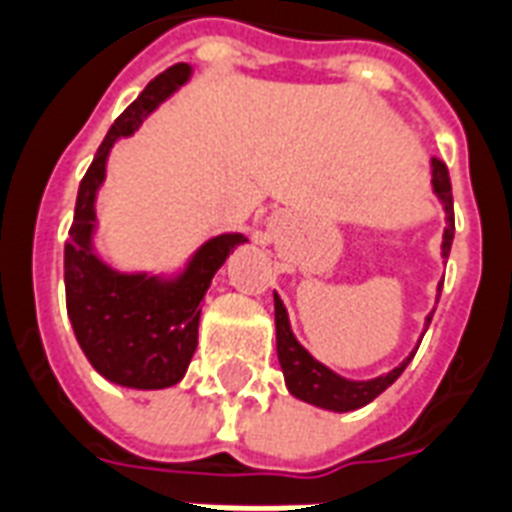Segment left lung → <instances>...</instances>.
<instances>
[{"label": "left lung", "instance_id": "1", "mask_svg": "<svg viewBox=\"0 0 512 512\" xmlns=\"http://www.w3.org/2000/svg\"><path fill=\"white\" fill-rule=\"evenodd\" d=\"M431 184L437 198L442 200L445 208V233H442V257L450 255V244H453V233H456V219H453V189H450V176L445 162L431 160ZM434 314V312H431ZM431 314L426 317V328L431 323ZM274 317H276V355H279V366L285 374L287 391L293 393L295 399L323 407L331 412H350L361 410L369 401H374L385 388H391L393 382L399 380V374L407 369V363L412 361V352L407 361H401L396 369L388 374H380L374 380H344L336 372H331L328 366L320 361H314L309 350H304L298 339L290 331V320H287V309L282 304V298L274 293Z\"/></svg>", "mask_w": 512, "mask_h": 512}]
</instances>
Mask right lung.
I'll use <instances>...</instances> for the list:
<instances>
[{
	"instance_id": "obj_1",
	"label": "right lung",
	"mask_w": 512,
	"mask_h": 512,
	"mask_svg": "<svg viewBox=\"0 0 512 512\" xmlns=\"http://www.w3.org/2000/svg\"><path fill=\"white\" fill-rule=\"evenodd\" d=\"M189 73V64L168 67L113 121L78 187L73 227L64 244L67 314L83 355L105 380L138 391L170 388L187 374L198 347L200 301L227 255L246 241L241 233L211 238L173 279L121 274L94 252V200L113 143L138 130L140 121L189 81Z\"/></svg>"
}]
</instances>
